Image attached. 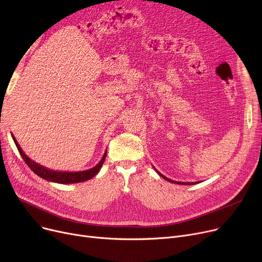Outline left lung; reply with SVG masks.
I'll list each match as a JSON object with an SVG mask.
<instances>
[{
    "label": "left lung",
    "instance_id": "left-lung-1",
    "mask_svg": "<svg viewBox=\"0 0 262 262\" xmlns=\"http://www.w3.org/2000/svg\"><path fill=\"white\" fill-rule=\"evenodd\" d=\"M156 170V169H155ZM156 172L162 177V178H164V180L166 181H168V182H170V183H174V184H178V185H195V184H198L199 182H196V183H181V182H174V181H172V180H169V178H167L166 176H163L161 173H159L157 170H156Z\"/></svg>",
    "mask_w": 262,
    "mask_h": 262
}]
</instances>
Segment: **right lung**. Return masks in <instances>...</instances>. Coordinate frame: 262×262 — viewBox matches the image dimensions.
Returning <instances> with one entry per match:
<instances>
[{
  "mask_svg": "<svg viewBox=\"0 0 262 262\" xmlns=\"http://www.w3.org/2000/svg\"><path fill=\"white\" fill-rule=\"evenodd\" d=\"M12 139L16 143V146L19 150V153L21 155V157L23 158V160L26 162L27 166L31 168V170L37 174L38 176H40L41 178H43L46 181L49 182H53V183H58V184H73V183H81L90 180L93 176H95L96 174L99 173L101 167L103 166V163L105 161V157L107 152H105L103 158L101 159V161L96 164V166L92 169H89L87 171H80V172H58V171H52L50 169H47L40 164L36 163L35 161H33L32 159H30L27 157L24 153L22 148L20 147L19 143L17 142L15 137L12 136Z\"/></svg>",
  "mask_w": 262,
  "mask_h": 262,
  "instance_id": "right-lung-1",
  "label": "right lung"
}]
</instances>
